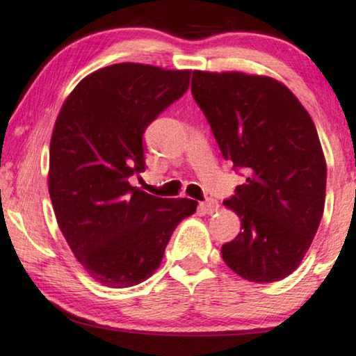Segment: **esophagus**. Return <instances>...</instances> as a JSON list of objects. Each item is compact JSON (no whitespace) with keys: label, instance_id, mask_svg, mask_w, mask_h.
<instances>
[{"label":"esophagus","instance_id":"1","mask_svg":"<svg viewBox=\"0 0 356 356\" xmlns=\"http://www.w3.org/2000/svg\"><path fill=\"white\" fill-rule=\"evenodd\" d=\"M201 209L206 213H213L218 211V202L216 201V199H207L206 202L201 204Z\"/></svg>","mask_w":356,"mask_h":356}]
</instances>
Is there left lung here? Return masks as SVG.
Returning <instances> with one entry per match:
<instances>
[{
  "label": "left lung",
  "mask_w": 356,
  "mask_h": 356,
  "mask_svg": "<svg viewBox=\"0 0 356 356\" xmlns=\"http://www.w3.org/2000/svg\"><path fill=\"white\" fill-rule=\"evenodd\" d=\"M191 92L222 155L246 181L223 202L241 232L222 257L245 280L269 284L301 264L325 201V159L311 116L289 87L241 71H194Z\"/></svg>",
  "instance_id": "left-lung-1"
}]
</instances>
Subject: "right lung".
I'll return each mask as SVG.
<instances>
[{"instance_id":"1","label":"right lung","mask_w":356,"mask_h":356,"mask_svg":"<svg viewBox=\"0 0 356 356\" xmlns=\"http://www.w3.org/2000/svg\"><path fill=\"white\" fill-rule=\"evenodd\" d=\"M189 70L118 63L86 76L63 104L50 140L48 193L76 259L99 284L149 279L193 199L131 186L145 170L143 134L189 87Z\"/></svg>"}]
</instances>
